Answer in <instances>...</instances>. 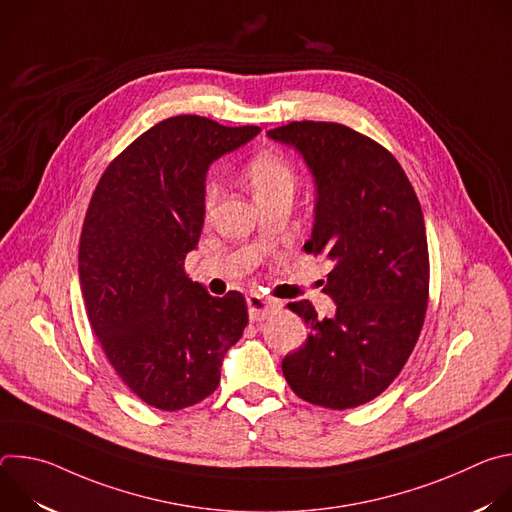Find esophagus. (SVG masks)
<instances>
[{
    "mask_svg": "<svg viewBox=\"0 0 512 512\" xmlns=\"http://www.w3.org/2000/svg\"><path fill=\"white\" fill-rule=\"evenodd\" d=\"M247 306H249V318L253 322H261L265 320L269 314L277 312L281 308V302L277 300H271V298H263V296H257V294H251L247 298Z\"/></svg>",
    "mask_w": 512,
    "mask_h": 512,
    "instance_id": "34e87169",
    "label": "esophagus"
}]
</instances>
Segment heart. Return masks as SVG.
Masks as SVG:
<instances>
[{"label":"heart","instance_id":"heart-1","mask_svg":"<svg viewBox=\"0 0 512 512\" xmlns=\"http://www.w3.org/2000/svg\"><path fill=\"white\" fill-rule=\"evenodd\" d=\"M245 176L259 202H267L275 196H291L296 188V170L291 162L277 152H263L249 160ZM218 198V186L208 180L204 186V214L210 216Z\"/></svg>","mask_w":512,"mask_h":512}]
</instances>
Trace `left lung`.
Masks as SVG:
<instances>
[{
	"label": "left lung",
	"instance_id": "left-lung-1",
	"mask_svg": "<svg viewBox=\"0 0 512 512\" xmlns=\"http://www.w3.org/2000/svg\"><path fill=\"white\" fill-rule=\"evenodd\" d=\"M267 135L312 172L314 227L304 249L332 261L324 291L336 304L332 318H318L308 300L287 304L310 334L285 354L283 377L308 403L358 407L395 381L423 326L429 255L421 204L383 145L346 125L294 121Z\"/></svg>",
	"mask_w": 512,
	"mask_h": 512
}]
</instances>
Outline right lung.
I'll use <instances>...</instances> for the list:
<instances>
[{"label":"right lung","instance_id":"add662e5","mask_svg":"<svg viewBox=\"0 0 512 512\" xmlns=\"http://www.w3.org/2000/svg\"><path fill=\"white\" fill-rule=\"evenodd\" d=\"M261 129L178 115L141 133L101 176L79 247L93 332L123 383L162 411L221 383L225 354L249 322L239 291L212 298L184 259L204 225L206 172Z\"/></svg>","mask_w":512,"mask_h":512}]
</instances>
